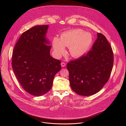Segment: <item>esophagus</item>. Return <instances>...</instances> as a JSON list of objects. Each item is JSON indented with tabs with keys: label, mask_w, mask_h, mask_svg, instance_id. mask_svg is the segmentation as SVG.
Returning <instances> with one entry per match:
<instances>
[{
	"label": "esophagus",
	"mask_w": 126,
	"mask_h": 126,
	"mask_svg": "<svg viewBox=\"0 0 126 126\" xmlns=\"http://www.w3.org/2000/svg\"><path fill=\"white\" fill-rule=\"evenodd\" d=\"M61 65L62 67H65L66 66V64L64 62H61Z\"/></svg>",
	"instance_id": "34e87169"
}]
</instances>
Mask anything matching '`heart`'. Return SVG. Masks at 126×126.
Instances as JSON below:
<instances>
[{
  "label": "heart",
  "mask_w": 126,
  "mask_h": 126,
  "mask_svg": "<svg viewBox=\"0 0 126 126\" xmlns=\"http://www.w3.org/2000/svg\"><path fill=\"white\" fill-rule=\"evenodd\" d=\"M92 41L90 33L80 29H74L63 33L61 38L54 37L53 47L56 55H61L65 52V46L69 47L72 57L78 58L83 56L87 51Z\"/></svg>",
  "instance_id": "1"
}]
</instances>
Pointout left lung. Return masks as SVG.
<instances>
[{
    "label": "left lung",
    "instance_id": "left-lung-1",
    "mask_svg": "<svg viewBox=\"0 0 126 126\" xmlns=\"http://www.w3.org/2000/svg\"><path fill=\"white\" fill-rule=\"evenodd\" d=\"M114 63L113 52L105 36L97 33L91 50L67 65L72 89L77 94L93 95L108 81Z\"/></svg>",
    "mask_w": 126,
    "mask_h": 126
}]
</instances>
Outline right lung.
<instances>
[{"mask_svg":"<svg viewBox=\"0 0 126 126\" xmlns=\"http://www.w3.org/2000/svg\"><path fill=\"white\" fill-rule=\"evenodd\" d=\"M48 25H37L23 32L12 53V67L17 79L28 93L40 96L51 89L61 61L50 56L46 38Z\"/></svg>","mask_w":126,"mask_h":126,"instance_id":"obj_1","label":"right lung"}]
</instances>
